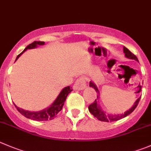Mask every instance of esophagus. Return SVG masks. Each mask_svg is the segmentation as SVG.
<instances>
[{
	"mask_svg": "<svg viewBox=\"0 0 151 151\" xmlns=\"http://www.w3.org/2000/svg\"><path fill=\"white\" fill-rule=\"evenodd\" d=\"M86 80H85L83 77H80V78H79L78 80H77V81L75 82V83H74V86H73V88H74V90L80 91L84 89L85 88H86Z\"/></svg>",
	"mask_w": 151,
	"mask_h": 151,
	"instance_id": "obj_1",
	"label": "esophagus"
}]
</instances>
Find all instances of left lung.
Here are the masks:
<instances>
[{
  "label": "left lung",
  "mask_w": 151,
  "mask_h": 151,
  "mask_svg": "<svg viewBox=\"0 0 151 151\" xmlns=\"http://www.w3.org/2000/svg\"><path fill=\"white\" fill-rule=\"evenodd\" d=\"M123 52H124V53H125V56L127 58H128V59H131V60H134L139 62V60H138V59H137V57H136L134 54L131 53V52H130V51L128 50L127 48H125V46L123 47ZM89 86L91 88H94L95 91L97 92V93H98L97 99H99V90H98V88L96 87V86L95 85V83H93V82L91 81L90 83H89ZM140 98L141 97L138 98V99H137V101L134 102V105H133V106L131 107L129 110L126 111L125 113H124V114H114H114H106V112H105V111H103L102 110L100 105H99V101H96V100L93 102V103L91 104V105H89L88 110H89V111H90L91 114H93V116H94L96 119H99V121H102V122H114V121L119 120V119H122V118L125 117V116H127L128 115H129L130 114H131V113L134 111V109L137 108V105H138L139 102V100H140Z\"/></svg>",
  "instance_id": "8db88e82"
}]
</instances>
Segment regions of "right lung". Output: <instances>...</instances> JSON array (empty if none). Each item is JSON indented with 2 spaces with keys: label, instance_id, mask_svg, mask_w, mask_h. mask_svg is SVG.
<instances>
[{
  "label": "right lung",
  "instance_id": "right-lung-1",
  "mask_svg": "<svg viewBox=\"0 0 151 151\" xmlns=\"http://www.w3.org/2000/svg\"><path fill=\"white\" fill-rule=\"evenodd\" d=\"M44 42L42 41H35L34 43H31L29 46H26V49L17 57L16 58V60L18 59L19 57L23 53V52H26L27 49H35V48L37 47V46H41V45H44ZM72 91L71 88H70V86H67V87L64 88L62 91H60V93H59V95L58 96V97L56 98L55 101H54L53 103L50 105L48 108H45V109L42 110L40 111H37V112H32V111H25V110L22 109V108H18L17 106L15 107L17 108V111L21 114L22 115L25 116V117L28 118V119H31L32 120H36V121H47V120H52L54 118L56 117V115L58 114V113L62 110L63 106L64 105V102L66 99L67 96L68 95V93Z\"/></svg>",
  "mask_w": 151,
  "mask_h": 151
}]
</instances>
